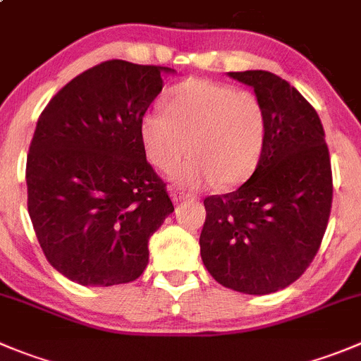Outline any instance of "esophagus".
<instances>
[{
	"label": "esophagus",
	"instance_id": "esophagus-1",
	"mask_svg": "<svg viewBox=\"0 0 361 361\" xmlns=\"http://www.w3.org/2000/svg\"><path fill=\"white\" fill-rule=\"evenodd\" d=\"M171 197H173V201L174 203H180V201H185V200H192V194H187V192H183V190H173L171 192Z\"/></svg>",
	"mask_w": 361,
	"mask_h": 361
}]
</instances>
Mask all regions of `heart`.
<instances>
[{
  "label": "heart",
  "mask_w": 361,
  "mask_h": 361,
  "mask_svg": "<svg viewBox=\"0 0 361 361\" xmlns=\"http://www.w3.org/2000/svg\"><path fill=\"white\" fill-rule=\"evenodd\" d=\"M267 137L262 101L251 90L210 80H188L174 87L167 114L147 110L139 121V139L147 161L169 173L188 149L190 158L174 171L181 187H235L260 161Z\"/></svg>",
  "instance_id": "heart-1"
}]
</instances>
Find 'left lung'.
<instances>
[{
  "mask_svg": "<svg viewBox=\"0 0 361 361\" xmlns=\"http://www.w3.org/2000/svg\"><path fill=\"white\" fill-rule=\"evenodd\" d=\"M228 76L262 101L267 137L251 178L204 200L201 258L222 287L264 295L294 283L317 255L331 212V161L321 119L298 89L269 71Z\"/></svg>",
  "mask_w": 361,
  "mask_h": 361,
  "instance_id": "1",
  "label": "left lung"
}]
</instances>
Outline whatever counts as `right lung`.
Returning <instances> with one entry per match:
<instances>
[{"mask_svg":"<svg viewBox=\"0 0 361 361\" xmlns=\"http://www.w3.org/2000/svg\"><path fill=\"white\" fill-rule=\"evenodd\" d=\"M174 69L126 60L87 69L37 121L26 160L28 214L49 264L85 287L139 278L174 207L146 160L139 121Z\"/></svg>","mask_w":361,"mask_h":361,"instance_id":"right-lung-1","label":"right lung"}]
</instances>
